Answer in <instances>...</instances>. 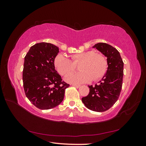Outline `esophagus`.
<instances>
[{"label":"esophagus","instance_id":"esophagus-1","mask_svg":"<svg viewBox=\"0 0 146 146\" xmlns=\"http://www.w3.org/2000/svg\"><path fill=\"white\" fill-rule=\"evenodd\" d=\"M71 86H73V87H75V88H78L79 87H80V86H79V85L74 84H71Z\"/></svg>","mask_w":146,"mask_h":146}]
</instances>
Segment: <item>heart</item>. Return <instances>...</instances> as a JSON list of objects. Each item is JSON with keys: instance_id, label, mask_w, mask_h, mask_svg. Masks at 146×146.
Listing matches in <instances>:
<instances>
[{"instance_id": "heart-1", "label": "heart", "mask_w": 146, "mask_h": 146, "mask_svg": "<svg viewBox=\"0 0 146 146\" xmlns=\"http://www.w3.org/2000/svg\"><path fill=\"white\" fill-rule=\"evenodd\" d=\"M78 65L80 72L66 76L68 82L81 84L91 80L97 81L104 75L108 67L105 56L93 51H87L73 54L71 60L63 55L56 56L54 64L56 70L62 75H67L75 70V66Z\"/></svg>"}]
</instances>
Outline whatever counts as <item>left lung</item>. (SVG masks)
I'll list each match as a JSON object with an SVG mask.
<instances>
[{
	"mask_svg": "<svg viewBox=\"0 0 146 146\" xmlns=\"http://www.w3.org/2000/svg\"><path fill=\"white\" fill-rule=\"evenodd\" d=\"M93 48L107 57L108 67L98 84L88 86L90 93L82 98V101L89 110L103 112L111 108L119 97L122 86L123 62L117 49L110 44L100 42Z\"/></svg>",
	"mask_w": 146,
	"mask_h": 146,
	"instance_id": "obj_1",
	"label": "left lung"
}]
</instances>
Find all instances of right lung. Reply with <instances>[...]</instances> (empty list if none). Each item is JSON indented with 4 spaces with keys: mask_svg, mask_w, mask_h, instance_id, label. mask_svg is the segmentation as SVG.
I'll return each mask as SVG.
<instances>
[{
    "mask_svg": "<svg viewBox=\"0 0 146 146\" xmlns=\"http://www.w3.org/2000/svg\"><path fill=\"white\" fill-rule=\"evenodd\" d=\"M59 49L52 44L40 42L31 46L24 57L23 73L26 96L40 110H49L62 102L70 84L62 81L54 61Z\"/></svg>",
    "mask_w": 146,
    "mask_h": 146,
    "instance_id": "right-lung-1",
    "label": "right lung"
}]
</instances>
